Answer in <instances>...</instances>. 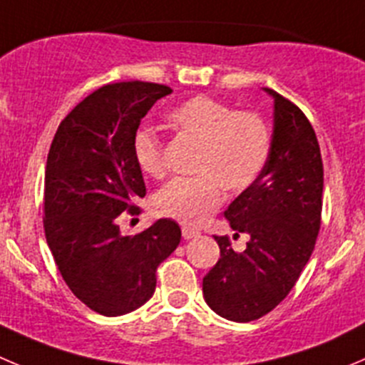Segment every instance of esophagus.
I'll list each match as a JSON object with an SVG mask.
<instances>
[{
  "label": "esophagus",
  "instance_id": "34e87169",
  "mask_svg": "<svg viewBox=\"0 0 365 365\" xmlns=\"http://www.w3.org/2000/svg\"><path fill=\"white\" fill-rule=\"evenodd\" d=\"M182 235L183 239H194V237L200 235V232L194 228H189V226H182Z\"/></svg>",
  "mask_w": 365,
  "mask_h": 365
}]
</instances>
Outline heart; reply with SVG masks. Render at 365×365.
<instances>
[{"mask_svg": "<svg viewBox=\"0 0 365 365\" xmlns=\"http://www.w3.org/2000/svg\"><path fill=\"white\" fill-rule=\"evenodd\" d=\"M169 125L180 137L196 144L194 178L168 183L155 196L153 207L162 217L183 225H201L225 200V189L240 194L250 189L267 165L272 133L267 121L251 110H237L208 96H194L173 108ZM133 158L144 175H165L164 144L151 130L133 137Z\"/></svg>", "mask_w": 365, "mask_h": 365, "instance_id": "b5f03b06", "label": "heart"}]
</instances>
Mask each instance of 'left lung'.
<instances>
[{
	"instance_id": "8db88e82",
	"label": "left lung",
	"mask_w": 365,
	"mask_h": 365,
	"mask_svg": "<svg viewBox=\"0 0 365 365\" xmlns=\"http://www.w3.org/2000/svg\"><path fill=\"white\" fill-rule=\"evenodd\" d=\"M274 100L272 150L260 178L225 210L246 250L214 235L221 257L203 278L207 305L221 317L250 323L291 292L316 246L323 208V160L307 115L287 98Z\"/></svg>"
}]
</instances>
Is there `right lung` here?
I'll return each mask as SVG.
<instances>
[{
	"instance_id": "1",
	"label": "right lung",
	"mask_w": 365,
	"mask_h": 365,
	"mask_svg": "<svg viewBox=\"0 0 365 365\" xmlns=\"http://www.w3.org/2000/svg\"><path fill=\"white\" fill-rule=\"evenodd\" d=\"M168 85L108 83L66 115L53 137L44 176V233L63 282L81 303L115 317L153 296L157 267L176 250L182 230L173 219L123 235L119 215L140 214L146 196L133 158L140 119Z\"/></svg>"
}]
</instances>
